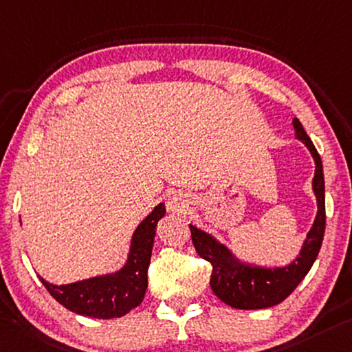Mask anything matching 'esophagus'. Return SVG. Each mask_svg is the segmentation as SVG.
<instances>
[{"instance_id": "esophagus-1", "label": "esophagus", "mask_w": 352, "mask_h": 352, "mask_svg": "<svg viewBox=\"0 0 352 352\" xmlns=\"http://www.w3.org/2000/svg\"><path fill=\"white\" fill-rule=\"evenodd\" d=\"M166 205H167V210H169L170 213H183V211L188 208L189 199L185 192L174 191L167 196Z\"/></svg>"}]
</instances>
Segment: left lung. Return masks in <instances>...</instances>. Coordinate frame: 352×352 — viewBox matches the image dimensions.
Returning <instances> with one entry per match:
<instances>
[{
    "label": "left lung",
    "mask_w": 352,
    "mask_h": 352,
    "mask_svg": "<svg viewBox=\"0 0 352 352\" xmlns=\"http://www.w3.org/2000/svg\"><path fill=\"white\" fill-rule=\"evenodd\" d=\"M293 126L296 138L305 144L314 156L316 169L314 177V191L318 202V213L314 227L307 233V239L300 249V254L293 263L285 267H260L244 265L236 260L224 244L189 224L192 244L197 254L213 266L210 278V287L222 302L241 310L267 309L280 304L294 292L300 280L310 271L311 265L320 252L322 238L326 230V197H324V174L320 153L316 152L314 142L310 141L304 126L294 117Z\"/></svg>",
    "instance_id": "1"
}]
</instances>
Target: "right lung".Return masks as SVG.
Segmentation results:
<instances>
[{
	"instance_id": "right-lung-1",
	"label": "right lung",
	"mask_w": 352,
	"mask_h": 352,
	"mask_svg": "<svg viewBox=\"0 0 352 352\" xmlns=\"http://www.w3.org/2000/svg\"><path fill=\"white\" fill-rule=\"evenodd\" d=\"M164 213V204L156 205L152 213L138 226L131 239L126 263L114 274L92 277L59 287L48 283L42 277L38 278L48 293L74 314L100 320L126 315L141 304L146 296L148 285L147 270L152 256L156 224Z\"/></svg>"
}]
</instances>
